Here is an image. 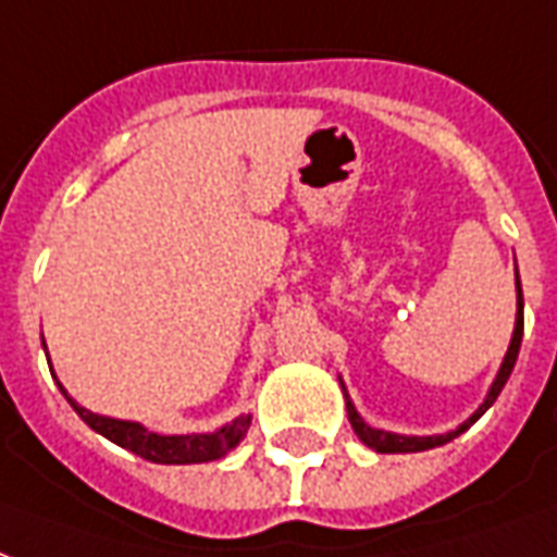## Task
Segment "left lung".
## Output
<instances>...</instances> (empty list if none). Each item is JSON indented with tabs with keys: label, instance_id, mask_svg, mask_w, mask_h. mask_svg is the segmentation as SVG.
Segmentation results:
<instances>
[{
	"label": "left lung",
	"instance_id": "8db88e82",
	"mask_svg": "<svg viewBox=\"0 0 557 557\" xmlns=\"http://www.w3.org/2000/svg\"><path fill=\"white\" fill-rule=\"evenodd\" d=\"M520 345H522V286H520V271H517V321H513V336H510V345H508V354H505V360L498 366L496 377L490 383L487 395H484V401L478 405V410L469 416L463 425H457L455 431H446V434H431V436H407V434H393V431H383V428H372L360 413H357V407H354L351 395L345 389V383L339 377V386L342 393H345V410H348V422H351L354 434L360 436L362 443L374 451H381V455H407V451H428V448H436V446H446L451 443L455 436H460L467 431L472 422H478L481 416L487 413L493 401L498 398L502 393V386L508 383L510 372H513V366H517V357H520Z\"/></svg>",
	"mask_w": 557,
	"mask_h": 557
}]
</instances>
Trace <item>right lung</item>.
Returning <instances> with one entry per match:
<instances>
[{
	"mask_svg": "<svg viewBox=\"0 0 557 557\" xmlns=\"http://www.w3.org/2000/svg\"><path fill=\"white\" fill-rule=\"evenodd\" d=\"M61 393L70 401V407L79 413L85 425L94 428L97 434L117 443L132 455L150 460V463H174V467L176 463H209V460H218L226 451H233L242 443V436L247 434V428H250V416L242 413L233 422L215 428L212 434H156V431H147L141 422L111 419V416H100L88 410V407L76 405L64 386H61Z\"/></svg>",
	"mask_w": 557,
	"mask_h": 557,
	"instance_id": "1",
	"label": "right lung"
}]
</instances>
